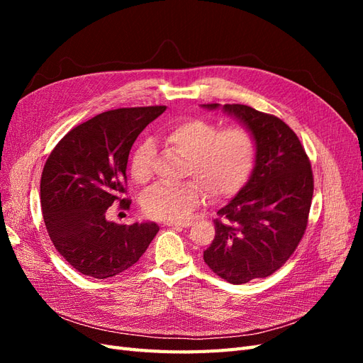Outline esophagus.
Returning a JSON list of instances; mask_svg holds the SVG:
<instances>
[{
    "label": "esophagus",
    "instance_id": "esophagus-1",
    "mask_svg": "<svg viewBox=\"0 0 363 363\" xmlns=\"http://www.w3.org/2000/svg\"><path fill=\"white\" fill-rule=\"evenodd\" d=\"M192 221H169L167 223L168 227H189Z\"/></svg>",
    "mask_w": 363,
    "mask_h": 363
}]
</instances>
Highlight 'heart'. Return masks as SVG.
Listing matches in <instances>:
<instances>
[{
	"label": "heart",
	"mask_w": 363,
	"mask_h": 363,
	"mask_svg": "<svg viewBox=\"0 0 363 363\" xmlns=\"http://www.w3.org/2000/svg\"><path fill=\"white\" fill-rule=\"evenodd\" d=\"M164 140L171 150L186 157L183 177L191 180L157 183L144 194L142 211L159 221L188 218L201 204L204 192L213 201L232 199L247 183L257 157V140L251 130L221 128L203 118L179 121L167 131ZM155 156V142L140 140L130 160L135 182L147 183L151 179Z\"/></svg>",
	"instance_id": "1"
}]
</instances>
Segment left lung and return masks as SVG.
<instances>
[{"label": "left lung", "instance_id": "1", "mask_svg": "<svg viewBox=\"0 0 363 363\" xmlns=\"http://www.w3.org/2000/svg\"><path fill=\"white\" fill-rule=\"evenodd\" d=\"M223 108L256 136L257 157L248 183L218 211L204 262L216 276L242 284L271 276L294 255L309 219L313 174L298 136L280 118L245 104Z\"/></svg>", "mask_w": 363, "mask_h": 363}]
</instances>
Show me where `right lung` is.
Wrapping results in <instances>:
<instances>
[{"instance_id": "obj_1", "label": "right lung", "mask_w": 363, "mask_h": 363, "mask_svg": "<svg viewBox=\"0 0 363 363\" xmlns=\"http://www.w3.org/2000/svg\"><path fill=\"white\" fill-rule=\"evenodd\" d=\"M167 106L115 108L74 127L54 147L40 179V206L52 245L94 279L124 272L159 232L155 223H111L107 208H130L127 162L135 140Z\"/></svg>"}]
</instances>
